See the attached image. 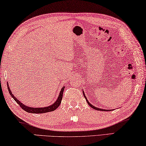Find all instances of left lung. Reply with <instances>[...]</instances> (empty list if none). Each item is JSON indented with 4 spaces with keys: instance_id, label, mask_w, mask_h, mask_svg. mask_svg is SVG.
Segmentation results:
<instances>
[{
    "instance_id": "1",
    "label": "left lung",
    "mask_w": 146,
    "mask_h": 146,
    "mask_svg": "<svg viewBox=\"0 0 146 146\" xmlns=\"http://www.w3.org/2000/svg\"><path fill=\"white\" fill-rule=\"evenodd\" d=\"M83 96H85V99H86V101H87V104H89V106H90L92 107V108H93L94 109H96V110H98V111H107V110H105V109H99V108H98V107H94V106H93L92 104H90V103L88 102V100H87V98H86V96H85V94H84V92L83 91ZM109 111H110V110H109Z\"/></svg>"
}]
</instances>
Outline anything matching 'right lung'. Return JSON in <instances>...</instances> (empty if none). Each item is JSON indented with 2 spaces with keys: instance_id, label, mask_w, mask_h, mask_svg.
<instances>
[{
  "instance_id": "add662e5",
  "label": "right lung",
  "mask_w": 146,
  "mask_h": 146,
  "mask_svg": "<svg viewBox=\"0 0 146 146\" xmlns=\"http://www.w3.org/2000/svg\"><path fill=\"white\" fill-rule=\"evenodd\" d=\"M64 89V87H63L61 89V90L60 93H59V95L58 96V98H57V101L54 103L53 105H52L48 107H42V108H32V107H30L28 106H25V105L23 104L20 101L16 98L14 96L13 94L11 93L10 89L9 87H8V89L9 90V92L10 95L11 96V97L13 98L14 100L17 103V104L20 106V107L22 108L24 111H25L28 113H36V114H39V113H47V112H50V111H54V110H56L57 107H58L59 106H60L61 102V100L62 98H63V90Z\"/></svg>"
}]
</instances>
